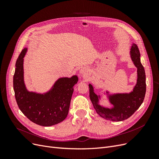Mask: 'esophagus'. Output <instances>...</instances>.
<instances>
[{
  "label": "esophagus",
  "instance_id": "1",
  "mask_svg": "<svg viewBox=\"0 0 159 159\" xmlns=\"http://www.w3.org/2000/svg\"><path fill=\"white\" fill-rule=\"evenodd\" d=\"M89 69L88 67H82L80 70V75L81 76H87L89 75Z\"/></svg>",
  "mask_w": 159,
  "mask_h": 159
}]
</instances>
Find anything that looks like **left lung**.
Listing matches in <instances>:
<instances>
[{"mask_svg": "<svg viewBox=\"0 0 159 159\" xmlns=\"http://www.w3.org/2000/svg\"><path fill=\"white\" fill-rule=\"evenodd\" d=\"M130 57L137 68V79L136 84L130 92L112 93L108 90L102 94L95 93L93 85L89 84V98L95 111L101 117L113 121H121L130 117L141 106L146 93V75L144 67L141 62V54L137 44L133 43L129 52ZM105 95L110 104V108L103 106L100 101Z\"/></svg>", "mask_w": 159, "mask_h": 159, "instance_id": "obj_1", "label": "left lung"}]
</instances>
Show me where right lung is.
Instances as JSON below:
<instances>
[{
  "label": "right lung",
  "instance_id": "1",
  "mask_svg": "<svg viewBox=\"0 0 159 159\" xmlns=\"http://www.w3.org/2000/svg\"><path fill=\"white\" fill-rule=\"evenodd\" d=\"M28 51L24 48L16 62L13 87L19 109L31 121L41 126L50 127L63 121L68 114L74 86L78 83L76 75L59 78L50 89L38 93L29 91L26 86L24 57Z\"/></svg>",
  "mask_w": 159,
  "mask_h": 159
}]
</instances>
